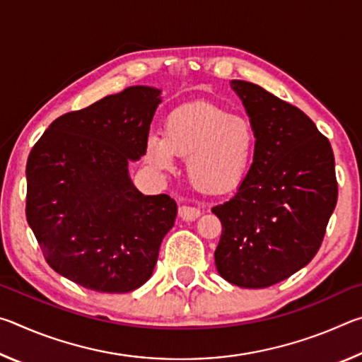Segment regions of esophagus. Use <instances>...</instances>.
<instances>
[{
  "label": "esophagus",
  "mask_w": 362,
  "mask_h": 362,
  "mask_svg": "<svg viewBox=\"0 0 362 362\" xmlns=\"http://www.w3.org/2000/svg\"><path fill=\"white\" fill-rule=\"evenodd\" d=\"M201 216V211L198 207H193V206H180L179 207V217L182 220H185V222H193Z\"/></svg>",
  "instance_id": "esophagus-1"
}]
</instances>
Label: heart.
<instances>
[{"instance_id": "b5f03b06", "label": "heart", "mask_w": 362, "mask_h": 362, "mask_svg": "<svg viewBox=\"0 0 362 362\" xmlns=\"http://www.w3.org/2000/svg\"><path fill=\"white\" fill-rule=\"evenodd\" d=\"M151 166L169 170L174 155L187 158L188 177L206 193H223L246 179L254 161L255 134L247 119L212 103L174 110L164 122L163 136L146 139Z\"/></svg>"}]
</instances>
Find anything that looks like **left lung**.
<instances>
[{
	"mask_svg": "<svg viewBox=\"0 0 362 362\" xmlns=\"http://www.w3.org/2000/svg\"><path fill=\"white\" fill-rule=\"evenodd\" d=\"M255 134L254 163L236 194L212 212L222 222L216 267L228 283L262 289L313 260L339 196L329 139L302 110L233 79Z\"/></svg>",
	"mask_w": 362,
	"mask_h": 362,
	"instance_id": "left-lung-1",
	"label": "left lung"
}]
</instances>
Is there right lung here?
I'll return each mask as SVG.
<instances>
[{
    "mask_svg": "<svg viewBox=\"0 0 362 362\" xmlns=\"http://www.w3.org/2000/svg\"><path fill=\"white\" fill-rule=\"evenodd\" d=\"M161 90L132 86L51 122L27 161V222L54 272L86 289L150 279L177 204L144 196L127 164L144 156Z\"/></svg>",
    "mask_w": 362,
    "mask_h": 362,
    "instance_id": "obj_1",
    "label": "right lung"
}]
</instances>
